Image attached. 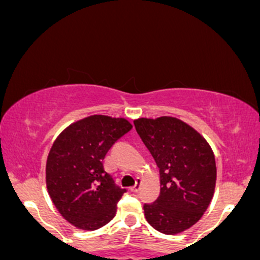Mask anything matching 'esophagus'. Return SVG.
<instances>
[{
    "label": "esophagus",
    "mask_w": 260,
    "mask_h": 260,
    "mask_svg": "<svg viewBox=\"0 0 260 260\" xmlns=\"http://www.w3.org/2000/svg\"><path fill=\"white\" fill-rule=\"evenodd\" d=\"M140 187H141V181H140V180H136V183H135V185H134L133 187H131L130 191H131V192H139V189H140Z\"/></svg>",
    "instance_id": "1"
}]
</instances>
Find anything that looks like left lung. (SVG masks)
Segmentation results:
<instances>
[{
    "instance_id": "1",
    "label": "left lung",
    "mask_w": 260,
    "mask_h": 260,
    "mask_svg": "<svg viewBox=\"0 0 260 260\" xmlns=\"http://www.w3.org/2000/svg\"><path fill=\"white\" fill-rule=\"evenodd\" d=\"M134 125L160 169V194L144 205L146 220L164 234L188 230L213 197L217 169L211 146L193 127L171 116L141 118Z\"/></svg>"
}]
</instances>
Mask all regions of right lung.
<instances>
[{
	"instance_id": "1",
	"label": "right lung",
	"mask_w": 260,
	"mask_h": 260,
	"mask_svg": "<svg viewBox=\"0 0 260 260\" xmlns=\"http://www.w3.org/2000/svg\"><path fill=\"white\" fill-rule=\"evenodd\" d=\"M133 127L127 120L91 115L69 125L53 142L46 165L47 189L63 218L95 231L114 218L126 188L104 169L110 147Z\"/></svg>"
}]
</instances>
